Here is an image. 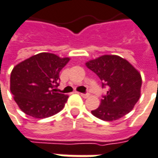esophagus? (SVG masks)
Returning a JSON list of instances; mask_svg holds the SVG:
<instances>
[{"label":"esophagus","instance_id":"34e87169","mask_svg":"<svg viewBox=\"0 0 158 158\" xmlns=\"http://www.w3.org/2000/svg\"><path fill=\"white\" fill-rule=\"evenodd\" d=\"M80 95H81L83 98H88L89 96H90V94H82V93L80 94Z\"/></svg>","mask_w":158,"mask_h":158}]
</instances>
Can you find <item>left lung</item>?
<instances>
[{"label":"left lung","mask_w":158,"mask_h":158,"mask_svg":"<svg viewBox=\"0 0 158 158\" xmlns=\"http://www.w3.org/2000/svg\"><path fill=\"white\" fill-rule=\"evenodd\" d=\"M95 73L108 91L98 108L92 114L104 121H115L134 108L140 98L142 78L140 73L127 60L112 54H105L85 63Z\"/></svg>","instance_id":"8db88e82"}]
</instances>
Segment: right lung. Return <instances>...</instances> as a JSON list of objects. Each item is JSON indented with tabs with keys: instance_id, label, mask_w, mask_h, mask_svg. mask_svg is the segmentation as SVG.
Returning a JSON list of instances; mask_svg holds the SVG:
<instances>
[{
	"instance_id": "1",
	"label": "right lung",
	"mask_w": 158,
	"mask_h": 158,
	"mask_svg": "<svg viewBox=\"0 0 158 158\" xmlns=\"http://www.w3.org/2000/svg\"><path fill=\"white\" fill-rule=\"evenodd\" d=\"M69 57L40 52L16 64L10 73V89L23 113L34 118H45L64 107L68 95L56 93L59 73Z\"/></svg>"
}]
</instances>
